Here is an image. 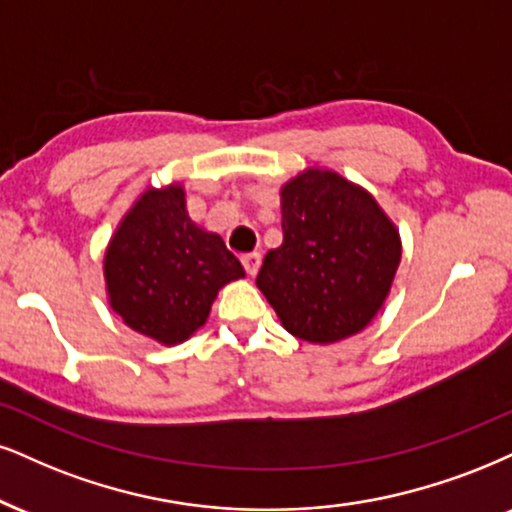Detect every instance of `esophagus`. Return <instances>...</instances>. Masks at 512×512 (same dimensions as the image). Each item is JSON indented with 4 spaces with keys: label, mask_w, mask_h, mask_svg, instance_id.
Returning a JSON list of instances; mask_svg holds the SVG:
<instances>
[{
    "label": "esophagus",
    "mask_w": 512,
    "mask_h": 512,
    "mask_svg": "<svg viewBox=\"0 0 512 512\" xmlns=\"http://www.w3.org/2000/svg\"><path fill=\"white\" fill-rule=\"evenodd\" d=\"M242 263H244L246 273L254 277V275L258 273V268H261V256H258V254H246V256L242 258Z\"/></svg>",
    "instance_id": "1"
}]
</instances>
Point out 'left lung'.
Masks as SVG:
<instances>
[{"label":"left lung","instance_id":"left-lung-1","mask_svg":"<svg viewBox=\"0 0 512 512\" xmlns=\"http://www.w3.org/2000/svg\"><path fill=\"white\" fill-rule=\"evenodd\" d=\"M282 244L268 251L256 287L282 327L311 344L363 332L394 285L401 235L368 189L311 166L280 187Z\"/></svg>","mask_w":512,"mask_h":512}]
</instances>
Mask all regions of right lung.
Listing matches in <instances>:
<instances>
[{"label":"right lung","instance_id":"obj_1","mask_svg":"<svg viewBox=\"0 0 512 512\" xmlns=\"http://www.w3.org/2000/svg\"><path fill=\"white\" fill-rule=\"evenodd\" d=\"M182 182L147 187L104 251L106 301L130 330L161 346L206 325L220 289L246 275L223 237L194 223Z\"/></svg>","mask_w":512,"mask_h":512}]
</instances>
